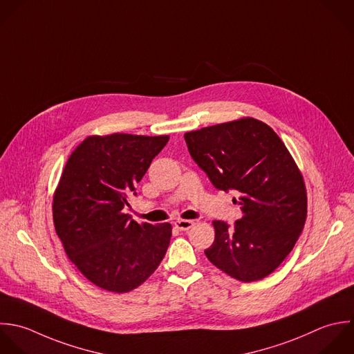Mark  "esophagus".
Listing matches in <instances>:
<instances>
[{"instance_id":"1","label":"esophagus","mask_w":354,"mask_h":354,"mask_svg":"<svg viewBox=\"0 0 354 354\" xmlns=\"http://www.w3.org/2000/svg\"><path fill=\"white\" fill-rule=\"evenodd\" d=\"M175 226L179 229V230H189L194 226V222L193 221H187V219H178L175 222Z\"/></svg>"}]
</instances>
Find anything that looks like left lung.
Returning a JSON list of instances; mask_svg holds the SVG:
<instances>
[{"label":"left lung","mask_w":354,"mask_h":354,"mask_svg":"<svg viewBox=\"0 0 354 354\" xmlns=\"http://www.w3.org/2000/svg\"><path fill=\"white\" fill-rule=\"evenodd\" d=\"M190 156L218 190H234L241 219L214 221L207 258L236 280L273 273L304 230L308 197L304 176L279 135L247 117L185 133Z\"/></svg>","instance_id":"obj_1"}]
</instances>
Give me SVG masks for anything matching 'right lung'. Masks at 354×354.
Listing matches in <instances>:
<instances>
[{"instance_id": "add662e5", "label": "right lung", "mask_w": 354, "mask_h": 354, "mask_svg": "<svg viewBox=\"0 0 354 354\" xmlns=\"http://www.w3.org/2000/svg\"><path fill=\"white\" fill-rule=\"evenodd\" d=\"M169 136H88L68 157L53 196V223L64 252L96 287L128 292L162 261L169 223L139 225L124 207Z\"/></svg>"}]
</instances>
